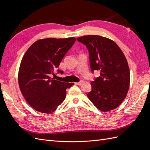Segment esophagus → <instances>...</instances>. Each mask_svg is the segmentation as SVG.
Returning a JSON list of instances; mask_svg holds the SVG:
<instances>
[{
    "instance_id": "1",
    "label": "esophagus",
    "mask_w": 150,
    "mask_h": 150,
    "mask_svg": "<svg viewBox=\"0 0 150 150\" xmlns=\"http://www.w3.org/2000/svg\"><path fill=\"white\" fill-rule=\"evenodd\" d=\"M83 83V81H80V82H77V83H75V84H76V85H79V86H80V85H81Z\"/></svg>"
}]
</instances>
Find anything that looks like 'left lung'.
I'll list each match as a JSON object with an SVG mask.
<instances>
[{"mask_svg": "<svg viewBox=\"0 0 150 150\" xmlns=\"http://www.w3.org/2000/svg\"><path fill=\"white\" fill-rule=\"evenodd\" d=\"M89 53L91 71L100 76L91 83L87 96L99 110L107 112L118 107L125 99L130 83L129 69L125 54L112 40L97 35L79 37Z\"/></svg>", "mask_w": 150, "mask_h": 150, "instance_id": "8db88e82", "label": "left lung"}]
</instances>
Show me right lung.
<instances>
[{
	"mask_svg": "<svg viewBox=\"0 0 150 150\" xmlns=\"http://www.w3.org/2000/svg\"><path fill=\"white\" fill-rule=\"evenodd\" d=\"M75 41V38L39 39L24 54L18 82L26 101L35 110L47 114L54 112L65 99L66 89L74 84L54 79L51 75H54V71Z\"/></svg>",
	"mask_w": 150,
	"mask_h": 150,
	"instance_id": "add662e5",
	"label": "right lung"
}]
</instances>
